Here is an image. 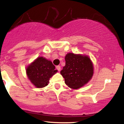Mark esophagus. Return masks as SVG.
<instances>
[{
  "instance_id": "34e87169",
  "label": "esophagus",
  "mask_w": 124,
  "mask_h": 124,
  "mask_svg": "<svg viewBox=\"0 0 124 124\" xmlns=\"http://www.w3.org/2000/svg\"><path fill=\"white\" fill-rule=\"evenodd\" d=\"M56 69H57V70H58V71H59H59L61 70V66H59V65H58V66H56Z\"/></svg>"
}]
</instances>
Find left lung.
<instances>
[{"label":"left lung","mask_w":124,"mask_h":124,"mask_svg":"<svg viewBox=\"0 0 124 124\" xmlns=\"http://www.w3.org/2000/svg\"><path fill=\"white\" fill-rule=\"evenodd\" d=\"M65 66L61 71L65 83L69 87L78 89L92 79L94 73L92 61L89 56L73 53L67 54Z\"/></svg>","instance_id":"1"}]
</instances>
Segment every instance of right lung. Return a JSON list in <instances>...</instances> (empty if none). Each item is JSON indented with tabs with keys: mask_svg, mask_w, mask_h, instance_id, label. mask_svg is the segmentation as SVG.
Masks as SVG:
<instances>
[{
	"mask_svg": "<svg viewBox=\"0 0 124 124\" xmlns=\"http://www.w3.org/2000/svg\"><path fill=\"white\" fill-rule=\"evenodd\" d=\"M51 61L39 56L26 68V74L30 82L37 88H42L49 83L50 78L58 72Z\"/></svg>",
	"mask_w": 124,
	"mask_h": 124,
	"instance_id": "add662e5",
	"label": "right lung"
}]
</instances>
